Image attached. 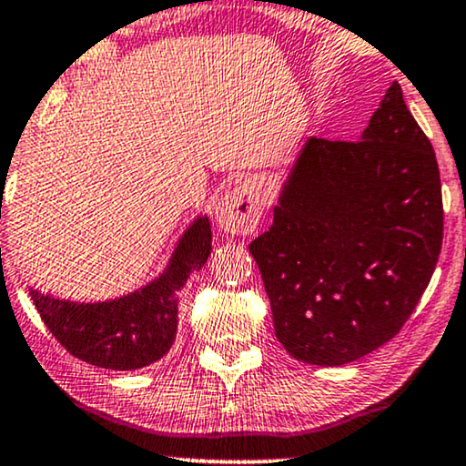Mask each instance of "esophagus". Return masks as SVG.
<instances>
[{
	"mask_svg": "<svg viewBox=\"0 0 466 466\" xmlns=\"http://www.w3.org/2000/svg\"><path fill=\"white\" fill-rule=\"evenodd\" d=\"M216 222L222 231L250 235L260 220V195L254 184L241 182L228 190L216 206Z\"/></svg>",
	"mask_w": 466,
	"mask_h": 466,
	"instance_id": "esophagus-1",
	"label": "esophagus"
}]
</instances>
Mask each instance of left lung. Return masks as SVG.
<instances>
[{
    "mask_svg": "<svg viewBox=\"0 0 466 466\" xmlns=\"http://www.w3.org/2000/svg\"><path fill=\"white\" fill-rule=\"evenodd\" d=\"M443 241L435 150L392 82L359 142L309 137L252 241L292 359L339 367L399 333Z\"/></svg>",
    "mask_w": 466,
    "mask_h": 466,
    "instance_id": "8db88e82",
    "label": "left lung"
}]
</instances>
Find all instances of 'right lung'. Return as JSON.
<instances>
[{
	"label": "right lung",
	"mask_w": 466,
	"mask_h": 466,
	"mask_svg": "<svg viewBox=\"0 0 466 466\" xmlns=\"http://www.w3.org/2000/svg\"><path fill=\"white\" fill-rule=\"evenodd\" d=\"M212 254V227L197 216L171 252L165 269L129 295L107 301H69L29 289L55 339L76 359L101 369L131 371L169 352L177 330L180 290Z\"/></svg>",
	"instance_id": "1"
}]
</instances>
